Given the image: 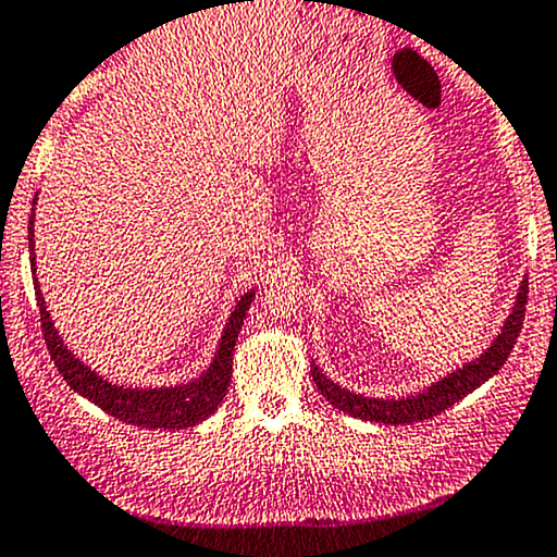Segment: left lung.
I'll return each instance as SVG.
<instances>
[{
  "label": "left lung",
  "instance_id": "8db88e82",
  "mask_svg": "<svg viewBox=\"0 0 557 557\" xmlns=\"http://www.w3.org/2000/svg\"><path fill=\"white\" fill-rule=\"evenodd\" d=\"M525 295H529V281H520L516 305H512L505 326H502V332L496 334L494 343L488 345L481 356L472 358L468 363H462L459 369H454L451 374L441 376L438 382H430V387H424L420 393H411V396L367 398L361 396V393H352L348 387L329 380L315 363L313 369H310V374H313V382L321 391V396H324L334 409L345 411V414L350 417H358V420L382 422V424H411V422L433 420V417H438L441 411H446L448 406H454L457 400L470 396L475 387H481L483 382L492 380V376L505 367L507 356H510L512 345H516L520 334V326H523Z\"/></svg>",
  "mask_w": 557,
  "mask_h": 557
}]
</instances>
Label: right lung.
I'll return each mask as SVG.
<instances>
[{
  "mask_svg": "<svg viewBox=\"0 0 557 557\" xmlns=\"http://www.w3.org/2000/svg\"><path fill=\"white\" fill-rule=\"evenodd\" d=\"M37 205V199H34ZM28 249H32V273H34V289H37V305L41 319V334H45L47 350H50L52 361H55L58 372L63 380L74 387V393L92 400L95 406L106 411V414L116 417V420L137 424V428L148 430H183L194 428V424L205 422L209 414L220 406L231 385L233 372V348H236L238 332H242L244 315H247L249 305L255 300V289H249L242 300L233 308L228 324L223 329L218 350H214L212 363L207 372H201L196 380L181 382V385L170 387H127L113 385L103 380L98 372L87 367L85 361L69 350L63 337L58 334L55 324L50 319L45 297H41L39 281H37V260H34V214L28 220Z\"/></svg>",
  "mask_w": 557,
  "mask_h": 557,
  "instance_id": "right-lung-1",
  "label": "right lung"
}]
</instances>
